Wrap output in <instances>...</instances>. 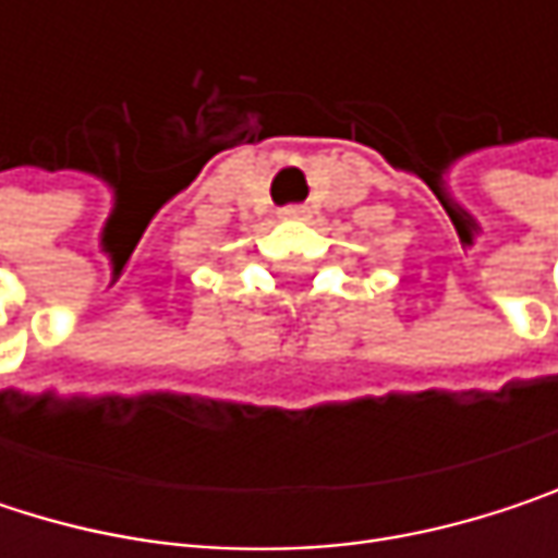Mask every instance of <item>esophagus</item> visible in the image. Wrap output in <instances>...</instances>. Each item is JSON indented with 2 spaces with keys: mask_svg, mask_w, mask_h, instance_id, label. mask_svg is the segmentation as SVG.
<instances>
[{
  "mask_svg": "<svg viewBox=\"0 0 558 558\" xmlns=\"http://www.w3.org/2000/svg\"><path fill=\"white\" fill-rule=\"evenodd\" d=\"M303 213H306L303 206H283V209H280L283 219H303Z\"/></svg>",
  "mask_w": 558,
  "mask_h": 558,
  "instance_id": "obj_1",
  "label": "esophagus"
}]
</instances>
